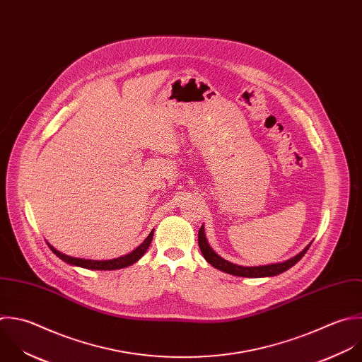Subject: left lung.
Here are the masks:
<instances>
[{
    "label": "left lung",
    "mask_w": 362,
    "mask_h": 362,
    "mask_svg": "<svg viewBox=\"0 0 362 362\" xmlns=\"http://www.w3.org/2000/svg\"><path fill=\"white\" fill-rule=\"evenodd\" d=\"M199 247L200 251L204 257V259L213 265L214 268L230 274V275H235V276H244V278H267V276H275L279 275L285 271H288L289 268H292L296 262H299L303 255L308 252L310 244L296 257L285 261V262H279V264H271V265H262V267H241V265H235L233 262L226 261L224 258H221L218 254H216L213 251V248L209 245L206 234H204V227L202 226L199 230Z\"/></svg>",
    "instance_id": "8db88e82"
}]
</instances>
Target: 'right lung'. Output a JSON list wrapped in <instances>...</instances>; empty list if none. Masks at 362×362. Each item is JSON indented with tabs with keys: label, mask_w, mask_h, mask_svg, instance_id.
<instances>
[{
	"label": "right lung",
	"mask_w": 362,
	"mask_h": 362,
	"mask_svg": "<svg viewBox=\"0 0 362 362\" xmlns=\"http://www.w3.org/2000/svg\"><path fill=\"white\" fill-rule=\"evenodd\" d=\"M153 238V230L149 233V235L145 238V241L135 248L132 252L119 257V258H114V259H108V261H94V259H84V258H74V257H69L62 254L60 251H57L56 248H53L49 243V248L52 250V252L59 257L62 261H64L69 265L73 267H80V268H86V269H94V271H112V269H121V268H127L132 264H135L149 248Z\"/></svg>",
	"instance_id": "add662e5"
}]
</instances>
